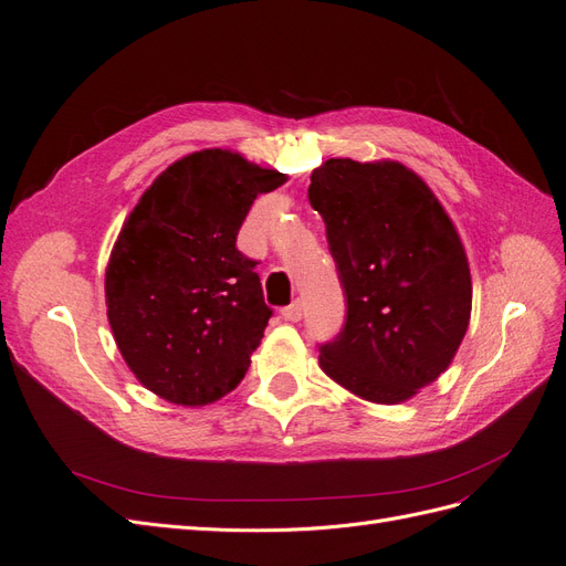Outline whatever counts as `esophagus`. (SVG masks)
<instances>
[{"instance_id": "obj_1", "label": "esophagus", "mask_w": 566, "mask_h": 566, "mask_svg": "<svg viewBox=\"0 0 566 566\" xmlns=\"http://www.w3.org/2000/svg\"><path fill=\"white\" fill-rule=\"evenodd\" d=\"M281 314H283V318H285V321H300V318H302V302H300V300H295L293 304L283 306Z\"/></svg>"}]
</instances>
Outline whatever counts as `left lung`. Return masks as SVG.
Returning a JSON list of instances; mask_svg holds the SVG:
<instances>
[{
	"mask_svg": "<svg viewBox=\"0 0 566 566\" xmlns=\"http://www.w3.org/2000/svg\"><path fill=\"white\" fill-rule=\"evenodd\" d=\"M310 202L347 302L342 331L318 347L323 373L373 403L416 397L449 368L470 323V266L453 221L394 160H325Z\"/></svg>",
	"mask_w": 566,
	"mask_h": 566,
	"instance_id": "1",
	"label": "left lung"
}]
</instances>
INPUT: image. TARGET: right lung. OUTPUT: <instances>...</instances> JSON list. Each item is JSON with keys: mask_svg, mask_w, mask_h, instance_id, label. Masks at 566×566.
Listing matches in <instances>:
<instances>
[{"mask_svg": "<svg viewBox=\"0 0 566 566\" xmlns=\"http://www.w3.org/2000/svg\"><path fill=\"white\" fill-rule=\"evenodd\" d=\"M285 175L208 148L169 165L125 219L106 269L108 323L139 382L205 406L245 378L271 310L235 248L254 198Z\"/></svg>", "mask_w": 566, "mask_h": 566, "instance_id": "add662e5", "label": "right lung"}]
</instances>
